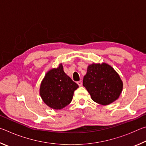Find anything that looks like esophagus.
I'll return each instance as SVG.
<instances>
[{
	"label": "esophagus",
	"mask_w": 146,
	"mask_h": 146,
	"mask_svg": "<svg viewBox=\"0 0 146 146\" xmlns=\"http://www.w3.org/2000/svg\"><path fill=\"white\" fill-rule=\"evenodd\" d=\"M76 83H77V84H78L79 86H81L82 85V81H81V80L78 81V82H76Z\"/></svg>",
	"instance_id": "34e87169"
}]
</instances>
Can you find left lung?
<instances>
[{
	"label": "left lung",
	"instance_id": "1",
	"mask_svg": "<svg viewBox=\"0 0 146 146\" xmlns=\"http://www.w3.org/2000/svg\"><path fill=\"white\" fill-rule=\"evenodd\" d=\"M83 86L95 102L108 105L119 97L123 84L118 73L107 64H93L84 76Z\"/></svg>",
	"mask_w": 146,
	"mask_h": 146
}]
</instances>
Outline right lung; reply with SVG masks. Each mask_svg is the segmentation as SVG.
I'll return each mask as SVG.
<instances>
[{
	"label": "right lung",
	"mask_w": 146,
	"mask_h": 146,
	"mask_svg": "<svg viewBox=\"0 0 146 146\" xmlns=\"http://www.w3.org/2000/svg\"><path fill=\"white\" fill-rule=\"evenodd\" d=\"M78 85L64 73L62 64L46 73L41 83L40 95L44 102L54 110H61L70 104Z\"/></svg>",
	"instance_id": "add662e5"
}]
</instances>
